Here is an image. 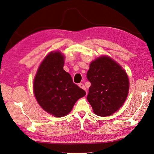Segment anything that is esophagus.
Segmentation results:
<instances>
[{"label":"esophagus","mask_w":154,"mask_h":154,"mask_svg":"<svg viewBox=\"0 0 154 154\" xmlns=\"http://www.w3.org/2000/svg\"><path fill=\"white\" fill-rule=\"evenodd\" d=\"M79 86L80 88H83V90L86 91V88H85V85H84L83 83H79ZM86 92H87V91H86Z\"/></svg>","instance_id":"obj_1"}]
</instances>
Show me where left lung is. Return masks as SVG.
Segmentation results:
<instances>
[{"label": "left lung", "mask_w": 154, "mask_h": 154, "mask_svg": "<svg viewBox=\"0 0 154 154\" xmlns=\"http://www.w3.org/2000/svg\"><path fill=\"white\" fill-rule=\"evenodd\" d=\"M87 78L91 84L87 98L96 115L109 116L122 106L129 84L126 72L115 61L107 56L95 60Z\"/></svg>", "instance_id": "left-lung-1"}]
</instances>
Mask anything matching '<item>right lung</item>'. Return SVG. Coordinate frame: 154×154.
Wrapping results in <instances>:
<instances>
[{
  "mask_svg": "<svg viewBox=\"0 0 154 154\" xmlns=\"http://www.w3.org/2000/svg\"><path fill=\"white\" fill-rule=\"evenodd\" d=\"M63 60L60 52L50 53L39 67L33 83L35 96L39 105L57 117L67 115L77 100L86 94L63 70Z\"/></svg>",
  "mask_w": 154,
  "mask_h": 154,
  "instance_id": "obj_1",
  "label": "right lung"
}]
</instances>
